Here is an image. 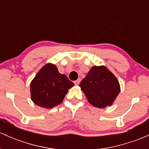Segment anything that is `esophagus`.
Masks as SVG:
<instances>
[{
  "label": "esophagus",
  "mask_w": 149,
  "mask_h": 149,
  "mask_svg": "<svg viewBox=\"0 0 149 149\" xmlns=\"http://www.w3.org/2000/svg\"><path fill=\"white\" fill-rule=\"evenodd\" d=\"M80 81H81V79H80V78H79V79H77L76 81H74V84L75 85H79V83H80Z\"/></svg>",
  "instance_id": "1"
}]
</instances>
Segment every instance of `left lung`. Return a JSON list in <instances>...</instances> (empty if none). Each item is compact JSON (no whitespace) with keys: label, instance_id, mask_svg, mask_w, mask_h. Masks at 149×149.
I'll list each match as a JSON object with an SVG mask.
<instances>
[{"label":"left lung","instance_id":"left-lung-1","mask_svg":"<svg viewBox=\"0 0 149 149\" xmlns=\"http://www.w3.org/2000/svg\"><path fill=\"white\" fill-rule=\"evenodd\" d=\"M93 106L104 108L114 103L120 92L119 81L106 66H93L79 84Z\"/></svg>","mask_w":149,"mask_h":149}]
</instances>
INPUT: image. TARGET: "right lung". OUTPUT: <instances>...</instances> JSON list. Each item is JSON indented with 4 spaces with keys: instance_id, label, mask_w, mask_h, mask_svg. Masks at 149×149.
Masks as SVG:
<instances>
[{
    "instance_id": "right-lung-1",
    "label": "right lung",
    "mask_w": 149,
    "mask_h": 149,
    "mask_svg": "<svg viewBox=\"0 0 149 149\" xmlns=\"http://www.w3.org/2000/svg\"><path fill=\"white\" fill-rule=\"evenodd\" d=\"M56 65L47 63L41 68L30 84L31 99L37 106L52 108L61 104L68 89L74 86Z\"/></svg>"
}]
</instances>
